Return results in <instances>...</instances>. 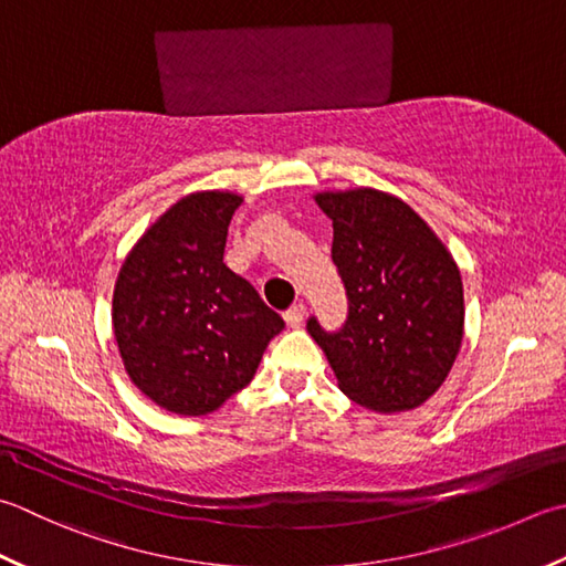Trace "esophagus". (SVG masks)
<instances>
[{
	"label": "esophagus",
	"mask_w": 566,
	"mask_h": 566,
	"mask_svg": "<svg viewBox=\"0 0 566 566\" xmlns=\"http://www.w3.org/2000/svg\"><path fill=\"white\" fill-rule=\"evenodd\" d=\"M284 318H286V324H290L292 328H302L304 318H306V306L304 304H292L290 308H286Z\"/></svg>",
	"instance_id": "34e87169"
}]
</instances>
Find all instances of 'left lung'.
I'll return each mask as SVG.
<instances>
[{"label": "left lung", "instance_id": "obj_1", "mask_svg": "<svg viewBox=\"0 0 566 566\" xmlns=\"http://www.w3.org/2000/svg\"><path fill=\"white\" fill-rule=\"evenodd\" d=\"M334 223V260L348 298L343 326L306 328L338 387L375 412L422 405L447 380L463 338V286L441 240L400 198L373 188L318 193Z\"/></svg>", "mask_w": 566, "mask_h": 566}]
</instances>
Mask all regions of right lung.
<instances>
[{"mask_svg": "<svg viewBox=\"0 0 566 566\" xmlns=\"http://www.w3.org/2000/svg\"><path fill=\"white\" fill-rule=\"evenodd\" d=\"M242 198L191 193L127 254L113 326L132 382L176 415H206L250 385L284 318L223 262Z\"/></svg>", "mask_w": 566, "mask_h": 566, "instance_id": "1", "label": "right lung"}]
</instances>
